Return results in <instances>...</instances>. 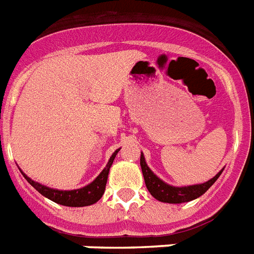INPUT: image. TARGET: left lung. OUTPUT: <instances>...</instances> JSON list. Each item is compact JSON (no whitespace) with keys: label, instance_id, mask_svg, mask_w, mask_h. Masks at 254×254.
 I'll return each mask as SVG.
<instances>
[{"label":"left lung","instance_id":"left-lung-1","mask_svg":"<svg viewBox=\"0 0 254 254\" xmlns=\"http://www.w3.org/2000/svg\"><path fill=\"white\" fill-rule=\"evenodd\" d=\"M140 166H141L142 175H144V180H145V186L150 194L156 200L161 201V202H167V204H183V202H190L194 198H198L217 182V179L223 171V169H222L215 177H213L205 183L175 187V186L165 183L162 179H160L156 174L153 173L149 166L146 165L145 157L142 153L140 156Z\"/></svg>","mask_w":254,"mask_h":254}]
</instances>
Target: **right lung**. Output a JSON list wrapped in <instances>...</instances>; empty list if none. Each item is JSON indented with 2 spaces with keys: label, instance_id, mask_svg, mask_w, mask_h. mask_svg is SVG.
I'll return each mask as SVG.
<instances>
[{
  "label": "right lung",
  "instance_id": "1",
  "mask_svg": "<svg viewBox=\"0 0 254 254\" xmlns=\"http://www.w3.org/2000/svg\"><path fill=\"white\" fill-rule=\"evenodd\" d=\"M119 149L115 150L114 153L110 157L108 165L105 166V169L102 170L100 175H98L96 179L89 183L88 186L83 188H77V190H56V188H50L44 186L41 183H37L35 180H32L29 177H27L26 174L23 173L20 170V173L26 180L28 182L31 186H32L37 192L45 196L49 200L54 201L57 204L64 205V206H72V207H81V206H89V205L96 204L100 198L102 197V194L105 192V187H106V182H108L109 171H110V167L113 165V161L117 157Z\"/></svg>",
  "mask_w": 254,
  "mask_h": 254
}]
</instances>
